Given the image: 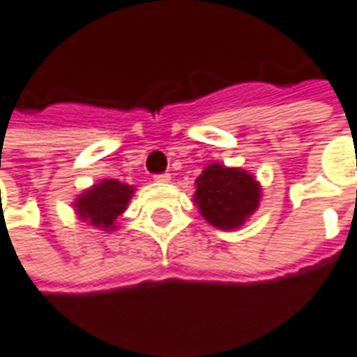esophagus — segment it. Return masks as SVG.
I'll return each instance as SVG.
<instances>
[{
  "label": "esophagus",
  "mask_w": 357,
  "mask_h": 357,
  "mask_svg": "<svg viewBox=\"0 0 357 357\" xmlns=\"http://www.w3.org/2000/svg\"><path fill=\"white\" fill-rule=\"evenodd\" d=\"M170 174H156V176H154V181H160V183H168V181H170Z\"/></svg>",
  "instance_id": "obj_1"
}]
</instances>
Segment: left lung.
I'll use <instances>...</instances> for the list:
<instances>
[{"label":"left lung","instance_id":"obj_1","mask_svg":"<svg viewBox=\"0 0 357 357\" xmlns=\"http://www.w3.org/2000/svg\"><path fill=\"white\" fill-rule=\"evenodd\" d=\"M193 201L203 218L214 228L236 230L255 213L261 201V185L241 168L208 164L195 179Z\"/></svg>","mask_w":357,"mask_h":357}]
</instances>
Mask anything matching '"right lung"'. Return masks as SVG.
<instances>
[{"label":"right lung","instance_id":"right-lung-1","mask_svg":"<svg viewBox=\"0 0 357 357\" xmlns=\"http://www.w3.org/2000/svg\"><path fill=\"white\" fill-rule=\"evenodd\" d=\"M133 193V187L118 179H102L75 199V213L81 220L112 231L116 228V218L126 211Z\"/></svg>","mask_w":357,"mask_h":357}]
</instances>
